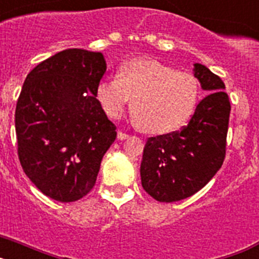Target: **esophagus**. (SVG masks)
Wrapping results in <instances>:
<instances>
[{
    "mask_svg": "<svg viewBox=\"0 0 259 259\" xmlns=\"http://www.w3.org/2000/svg\"><path fill=\"white\" fill-rule=\"evenodd\" d=\"M128 137H130V135L125 134V132H122V131L118 132V139H119V140H125V139H128Z\"/></svg>",
    "mask_w": 259,
    "mask_h": 259,
    "instance_id": "34e87169",
    "label": "esophagus"
}]
</instances>
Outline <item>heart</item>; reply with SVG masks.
<instances>
[{"instance_id":"b5f03b06","label":"heart","mask_w":259,"mask_h":259,"mask_svg":"<svg viewBox=\"0 0 259 259\" xmlns=\"http://www.w3.org/2000/svg\"><path fill=\"white\" fill-rule=\"evenodd\" d=\"M201 96L193 74L178 71L154 58L122 63L118 76H106L96 87V97L110 118H119L131 104L137 124L153 135L178 131L193 115Z\"/></svg>"}]
</instances>
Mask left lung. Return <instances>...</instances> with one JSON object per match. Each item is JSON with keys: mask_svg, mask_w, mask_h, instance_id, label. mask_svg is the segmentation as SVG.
I'll return each instance as SVG.
<instances>
[{"mask_svg": "<svg viewBox=\"0 0 259 259\" xmlns=\"http://www.w3.org/2000/svg\"><path fill=\"white\" fill-rule=\"evenodd\" d=\"M194 76L209 95L187 125L172 134L149 137L140 175L146 193L159 202L191 197L218 172L226 157L231 104L226 85L207 67L194 63Z\"/></svg>", "mask_w": 259, "mask_h": 259, "instance_id": "8db88e82", "label": "left lung"}]
</instances>
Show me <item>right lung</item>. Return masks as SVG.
I'll return each instance as SVG.
<instances>
[{"label": "right lung", "mask_w": 259, "mask_h": 259, "mask_svg": "<svg viewBox=\"0 0 259 259\" xmlns=\"http://www.w3.org/2000/svg\"><path fill=\"white\" fill-rule=\"evenodd\" d=\"M106 72L102 53L66 49L27 75L15 110L18 157L45 196L74 202L92 191L116 137L96 97Z\"/></svg>", "instance_id": "add662e5"}]
</instances>
